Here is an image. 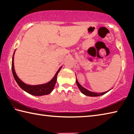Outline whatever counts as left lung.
Returning a JSON list of instances; mask_svg holds the SVG:
<instances>
[{
  "instance_id": "8db88e82",
  "label": "left lung",
  "mask_w": 134,
  "mask_h": 134,
  "mask_svg": "<svg viewBox=\"0 0 134 134\" xmlns=\"http://www.w3.org/2000/svg\"><path fill=\"white\" fill-rule=\"evenodd\" d=\"M76 84L78 86L79 90H80V92L82 93L83 94L86 95V96H88L96 97V96H101V95H103L104 94H105V93H106L109 91V90H108V91L105 92H102V93H96V92H91V91H89V90L86 89H85V87H83V86L79 83V81L77 80V78H76Z\"/></svg>"
}]
</instances>
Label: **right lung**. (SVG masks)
Returning a JSON list of instances; mask_svg holds the SVG:
<instances>
[{"mask_svg": "<svg viewBox=\"0 0 134 134\" xmlns=\"http://www.w3.org/2000/svg\"><path fill=\"white\" fill-rule=\"evenodd\" d=\"M15 53V51L13 53V55L12 57V70L13 76L14 77V79L15 81H16L18 85H19L20 87L21 88L22 90L28 93L29 94H31L34 96H43V95H47L49 93H51L53 91L54 86L55 85L57 79V74L60 71L62 67H60V69L58 70L57 71L55 75H54V77L51 79V80L48 81V83L42 84V85H27V84L24 83L21 79L18 77L15 71L14 68V54Z\"/></svg>", "mask_w": 134, "mask_h": 134, "instance_id": "add662e5", "label": "right lung"}]
</instances>
